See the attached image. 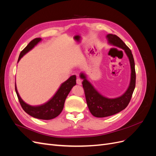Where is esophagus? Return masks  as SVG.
Here are the masks:
<instances>
[{
  "label": "esophagus",
  "instance_id": "1",
  "mask_svg": "<svg viewBox=\"0 0 156 156\" xmlns=\"http://www.w3.org/2000/svg\"><path fill=\"white\" fill-rule=\"evenodd\" d=\"M76 83H77V84H79V85H81V84H82V81L80 79H77V80H76Z\"/></svg>",
  "mask_w": 156,
  "mask_h": 156
}]
</instances>
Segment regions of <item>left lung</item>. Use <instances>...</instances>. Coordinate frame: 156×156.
Listing matches in <instances>:
<instances>
[{
    "label": "left lung",
    "instance_id": "8db88e82",
    "mask_svg": "<svg viewBox=\"0 0 156 156\" xmlns=\"http://www.w3.org/2000/svg\"><path fill=\"white\" fill-rule=\"evenodd\" d=\"M107 38L108 43L124 49L128 56L131 66V81L129 86L123 95L114 99L107 98L99 93L86 79L83 73L80 74V77L83 79V87L85 94L87 105L91 114L98 118H103L114 115L124 110L128 105L132 94L135 87L136 73L135 62L131 51L119 36L115 34H107Z\"/></svg>",
    "mask_w": 156,
    "mask_h": 156
}]
</instances>
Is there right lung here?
Wrapping results in <instances>:
<instances>
[{
	"label": "right lung",
	"mask_w": 156,
	"mask_h": 156,
	"mask_svg": "<svg viewBox=\"0 0 156 156\" xmlns=\"http://www.w3.org/2000/svg\"><path fill=\"white\" fill-rule=\"evenodd\" d=\"M41 40V39L40 37H37V38L32 40L27 45L26 48L21 52L18 58V62L23 57V55L31 50ZM75 84H76V76L74 75L71 76L67 81H66L61 84L58 91L56 92L55 96L49 101L40 106H31L27 104L26 103L23 101L20 95H19L16 84L15 89L18 100L20 101L23 109L27 114H29L32 117L36 118V119L41 120H51L58 116L60 114V112H62L64 108L66 98L68 96V94L73 87L75 86Z\"/></svg>",
	"instance_id": "right-lung-1"
}]
</instances>
